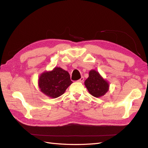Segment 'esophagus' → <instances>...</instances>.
Wrapping results in <instances>:
<instances>
[{"mask_svg":"<svg viewBox=\"0 0 148 148\" xmlns=\"http://www.w3.org/2000/svg\"><path fill=\"white\" fill-rule=\"evenodd\" d=\"M83 81H84V78L83 77H82L79 79L78 80V82H79V83H82V82H83Z\"/></svg>","mask_w":148,"mask_h":148,"instance_id":"obj_1","label":"esophagus"}]
</instances>
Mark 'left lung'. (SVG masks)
I'll use <instances>...</instances> for the list:
<instances>
[{"instance_id": "left-lung-1", "label": "left lung", "mask_w": 148, "mask_h": 148, "mask_svg": "<svg viewBox=\"0 0 148 148\" xmlns=\"http://www.w3.org/2000/svg\"><path fill=\"white\" fill-rule=\"evenodd\" d=\"M84 84L89 92L96 97L104 96L109 88V83L95 70L89 71V77L85 80Z\"/></svg>"}]
</instances>
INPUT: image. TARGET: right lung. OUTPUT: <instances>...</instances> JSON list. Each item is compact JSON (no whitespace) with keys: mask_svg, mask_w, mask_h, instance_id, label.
Wrapping results in <instances>:
<instances>
[{"mask_svg":"<svg viewBox=\"0 0 148 148\" xmlns=\"http://www.w3.org/2000/svg\"><path fill=\"white\" fill-rule=\"evenodd\" d=\"M72 83L68 71L60 67H55L52 71L42 73L38 80L41 91L51 98H56L63 95Z\"/></svg>","mask_w":148,"mask_h":148,"instance_id":"right-lung-1","label":"right lung"}]
</instances>
